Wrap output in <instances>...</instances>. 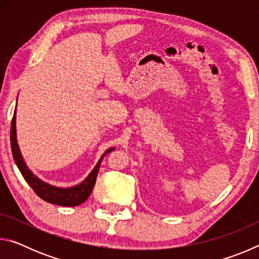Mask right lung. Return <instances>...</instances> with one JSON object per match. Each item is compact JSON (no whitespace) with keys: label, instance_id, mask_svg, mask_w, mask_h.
I'll return each instance as SVG.
<instances>
[{"label":"right lung","instance_id":"add662e5","mask_svg":"<svg viewBox=\"0 0 259 259\" xmlns=\"http://www.w3.org/2000/svg\"><path fill=\"white\" fill-rule=\"evenodd\" d=\"M17 131H16V111L14 113V117H12L11 122V130H10V142H11V151L12 155H14V160L16 162L17 166L20 170L21 175L25 178V181L28 183V185L33 188V191L36 193L37 196H40L42 200L47 201V202L57 204V205H64V207H75L84 202V201L89 198V195L93 192V188L96 184V178L99 171V166L104 156L114 150V147L109 148L104 153L97 162L93 171L89 174L84 181L76 186L63 188L52 186L50 184L41 181L40 178L35 176V175L30 171L28 166L26 165L24 157L21 155L18 143H17Z\"/></svg>","mask_w":259,"mask_h":259}]
</instances>
